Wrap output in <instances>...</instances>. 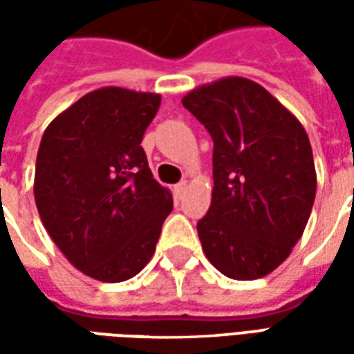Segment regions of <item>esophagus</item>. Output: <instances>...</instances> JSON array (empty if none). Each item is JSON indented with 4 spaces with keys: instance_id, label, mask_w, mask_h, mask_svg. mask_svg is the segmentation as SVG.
<instances>
[{
    "instance_id": "esophagus-1",
    "label": "esophagus",
    "mask_w": 354,
    "mask_h": 354,
    "mask_svg": "<svg viewBox=\"0 0 354 354\" xmlns=\"http://www.w3.org/2000/svg\"><path fill=\"white\" fill-rule=\"evenodd\" d=\"M185 189H187V182H185V180H182L180 184L174 185V193H176V197H180V199L184 197Z\"/></svg>"
}]
</instances>
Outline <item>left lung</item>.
Masks as SVG:
<instances>
[{"instance_id":"left-lung-1","label":"left lung","mask_w":354,"mask_h":354,"mask_svg":"<svg viewBox=\"0 0 354 354\" xmlns=\"http://www.w3.org/2000/svg\"><path fill=\"white\" fill-rule=\"evenodd\" d=\"M182 104L214 142L212 203L197 222L203 250L230 279L266 277L290 256L315 203L307 132L274 96L245 77L195 88Z\"/></svg>"}]
</instances>
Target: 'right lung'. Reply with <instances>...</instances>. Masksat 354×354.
Instances as JSON below:
<instances>
[{"label": "right lung", "mask_w": 354, "mask_h": 354, "mask_svg": "<svg viewBox=\"0 0 354 354\" xmlns=\"http://www.w3.org/2000/svg\"><path fill=\"white\" fill-rule=\"evenodd\" d=\"M159 106V94L98 88L43 134L37 212L66 258L96 281L140 273L172 210V195L153 178L140 146Z\"/></svg>", "instance_id": "obj_1"}]
</instances>
